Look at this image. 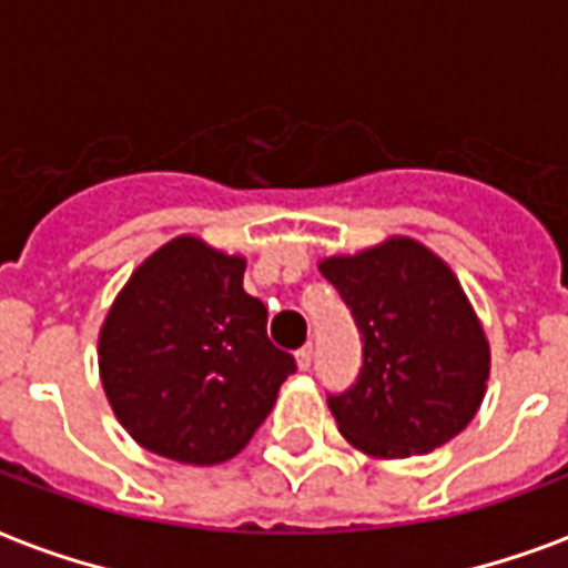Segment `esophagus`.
<instances>
[{"label": "esophagus", "instance_id": "1", "mask_svg": "<svg viewBox=\"0 0 568 568\" xmlns=\"http://www.w3.org/2000/svg\"><path fill=\"white\" fill-rule=\"evenodd\" d=\"M310 365H313V344H304L297 349V368L310 371Z\"/></svg>", "mask_w": 568, "mask_h": 568}]
</instances>
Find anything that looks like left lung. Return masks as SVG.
<instances>
[{
    "instance_id": "left-lung-1",
    "label": "left lung",
    "mask_w": 568,
    "mask_h": 568,
    "mask_svg": "<svg viewBox=\"0 0 568 568\" xmlns=\"http://www.w3.org/2000/svg\"><path fill=\"white\" fill-rule=\"evenodd\" d=\"M320 271L362 341L356 383L328 393L341 435L389 459L459 435L484 398L489 346L450 267L398 236L353 258H325Z\"/></svg>"
}]
</instances>
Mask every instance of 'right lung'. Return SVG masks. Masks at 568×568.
<instances>
[{"label": "right lung", "mask_w": 568, "mask_h": 568, "mask_svg": "<svg viewBox=\"0 0 568 568\" xmlns=\"http://www.w3.org/2000/svg\"><path fill=\"white\" fill-rule=\"evenodd\" d=\"M246 261L197 236L158 248L100 332L109 405L151 453L215 465L243 450L297 362L267 337V307L243 292Z\"/></svg>", "instance_id": "right-lung-1"}]
</instances>
